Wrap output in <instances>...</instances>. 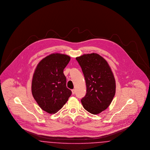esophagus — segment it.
<instances>
[{
    "label": "esophagus",
    "instance_id": "esophagus-1",
    "mask_svg": "<svg viewBox=\"0 0 150 150\" xmlns=\"http://www.w3.org/2000/svg\"><path fill=\"white\" fill-rule=\"evenodd\" d=\"M72 94H74L75 93V89H72L71 90Z\"/></svg>",
    "mask_w": 150,
    "mask_h": 150
}]
</instances>
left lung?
Masks as SVG:
<instances>
[{
    "label": "left lung",
    "mask_w": 150,
    "mask_h": 150,
    "mask_svg": "<svg viewBox=\"0 0 150 150\" xmlns=\"http://www.w3.org/2000/svg\"><path fill=\"white\" fill-rule=\"evenodd\" d=\"M83 72L86 93L81 102L92 114H98L110 106L116 91L114 76L107 61L97 53L76 58Z\"/></svg>",
    "instance_id": "8db88e82"
}]
</instances>
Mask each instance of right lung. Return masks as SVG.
Segmentation results:
<instances>
[{
    "label": "right lung",
    "instance_id": "add662e5",
    "mask_svg": "<svg viewBox=\"0 0 150 150\" xmlns=\"http://www.w3.org/2000/svg\"><path fill=\"white\" fill-rule=\"evenodd\" d=\"M70 61L67 55L51 54L40 61L34 73L31 84L33 97L43 110L50 114L58 111L71 95L64 74Z\"/></svg>",
    "mask_w": 150,
    "mask_h": 150
}]
</instances>
